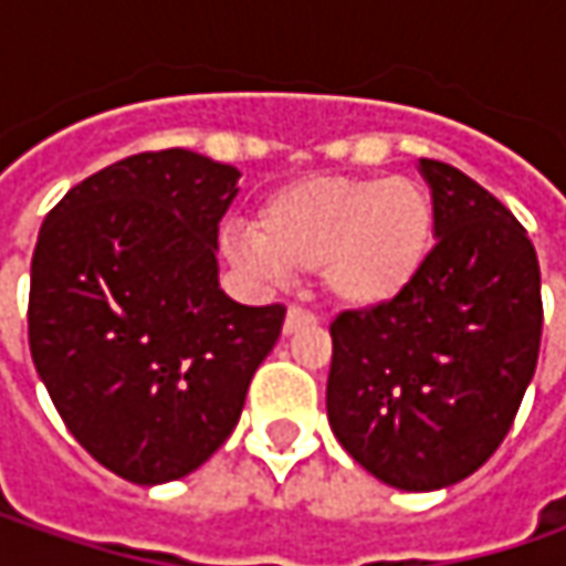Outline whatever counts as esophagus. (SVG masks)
I'll use <instances>...</instances> for the list:
<instances>
[{"label": "esophagus", "instance_id": "obj_1", "mask_svg": "<svg viewBox=\"0 0 566 566\" xmlns=\"http://www.w3.org/2000/svg\"><path fill=\"white\" fill-rule=\"evenodd\" d=\"M308 324H317L315 312H308V308H302V305H293V308L286 312L283 331H286V334H295L298 327H308Z\"/></svg>", "mask_w": 566, "mask_h": 566}]
</instances>
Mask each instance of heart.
<instances>
[{
    "label": "heart",
    "mask_w": 566,
    "mask_h": 566,
    "mask_svg": "<svg viewBox=\"0 0 566 566\" xmlns=\"http://www.w3.org/2000/svg\"><path fill=\"white\" fill-rule=\"evenodd\" d=\"M431 229V198L412 179L321 176L271 195L254 235H232L227 249L251 271H321L334 302L375 308L419 276Z\"/></svg>",
    "instance_id": "obj_1"
}]
</instances>
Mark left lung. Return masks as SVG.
<instances>
[{
    "mask_svg": "<svg viewBox=\"0 0 566 566\" xmlns=\"http://www.w3.org/2000/svg\"><path fill=\"white\" fill-rule=\"evenodd\" d=\"M434 249L409 290L331 324L327 419L402 491L463 482L507 438L535 375L542 273L523 223L457 166L419 160Z\"/></svg>",
    "mask_w": 566,
    "mask_h": 566,
    "instance_id": "1",
    "label": "left lung"
}]
</instances>
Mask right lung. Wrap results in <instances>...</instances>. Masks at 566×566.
Returning a JSON list of instances; mask_svg holds the SVG:
<instances>
[{
    "instance_id": "obj_1",
    "label": "right lung",
    "mask_w": 566,
    "mask_h": 566,
    "mask_svg": "<svg viewBox=\"0 0 566 566\" xmlns=\"http://www.w3.org/2000/svg\"><path fill=\"white\" fill-rule=\"evenodd\" d=\"M235 182V166L186 147L144 150L77 182L36 235V375L77 444L135 485L220 450L283 331L280 302L239 305L217 280Z\"/></svg>"
}]
</instances>
